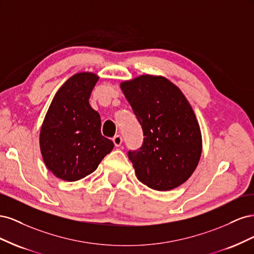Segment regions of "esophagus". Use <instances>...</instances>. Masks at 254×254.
<instances>
[{"label":"esophagus","instance_id":"1","mask_svg":"<svg viewBox=\"0 0 254 254\" xmlns=\"http://www.w3.org/2000/svg\"><path fill=\"white\" fill-rule=\"evenodd\" d=\"M113 143H114V145L117 146V147H120V146L122 145V143H123V139H122V136L121 135H115L114 137H113Z\"/></svg>","mask_w":254,"mask_h":254}]
</instances>
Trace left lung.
Masks as SVG:
<instances>
[{
	"instance_id": "1",
	"label": "left lung",
	"mask_w": 254,
	"mask_h": 254,
	"mask_svg": "<svg viewBox=\"0 0 254 254\" xmlns=\"http://www.w3.org/2000/svg\"><path fill=\"white\" fill-rule=\"evenodd\" d=\"M120 86L145 136L139 150L128 152L136 178L156 190L180 187L196 170L202 151L200 127L190 104L161 75H140Z\"/></svg>"
}]
</instances>
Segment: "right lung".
I'll use <instances>...</instances> for the list:
<instances>
[{"label": "right lung", "mask_w": 254, "mask_h": 254, "mask_svg": "<svg viewBox=\"0 0 254 254\" xmlns=\"http://www.w3.org/2000/svg\"><path fill=\"white\" fill-rule=\"evenodd\" d=\"M99 76L80 72L71 76L54 96L40 129V150L48 170L73 182L93 173L113 142L101 133V117L89 98Z\"/></svg>", "instance_id": "1"}]
</instances>
